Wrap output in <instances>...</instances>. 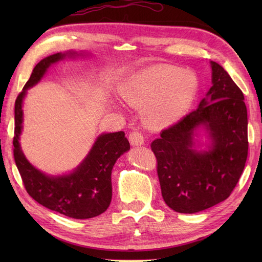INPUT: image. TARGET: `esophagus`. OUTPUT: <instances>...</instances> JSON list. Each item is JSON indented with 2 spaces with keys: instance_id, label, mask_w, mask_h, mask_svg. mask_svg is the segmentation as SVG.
<instances>
[{
  "instance_id": "esophagus-1",
  "label": "esophagus",
  "mask_w": 262,
  "mask_h": 262,
  "mask_svg": "<svg viewBox=\"0 0 262 262\" xmlns=\"http://www.w3.org/2000/svg\"><path fill=\"white\" fill-rule=\"evenodd\" d=\"M128 140H129L132 145H134V146H140L144 144V136L142 133L137 132V130L132 132L129 136H128Z\"/></svg>"
}]
</instances>
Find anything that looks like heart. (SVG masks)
<instances>
[{"mask_svg": "<svg viewBox=\"0 0 262 262\" xmlns=\"http://www.w3.org/2000/svg\"><path fill=\"white\" fill-rule=\"evenodd\" d=\"M198 90L196 75L176 66L155 65L128 79L120 96L134 108H143V117L154 128L174 124L192 104Z\"/></svg>", "mask_w": 262, "mask_h": 262, "instance_id": "heart-1", "label": "heart"}]
</instances>
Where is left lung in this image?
<instances>
[{
	"label": "left lung",
	"instance_id": "left-lung-1",
	"mask_svg": "<svg viewBox=\"0 0 262 262\" xmlns=\"http://www.w3.org/2000/svg\"><path fill=\"white\" fill-rule=\"evenodd\" d=\"M211 71L209 99H203L196 110L151 143L162 197L178 213H197L229 198L247 162L248 114L243 92L220 64L211 62ZM200 124L212 138L208 152L192 149L193 130Z\"/></svg>",
	"mask_w": 262,
	"mask_h": 262
}]
</instances>
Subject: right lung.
Listing matches in <instances>:
<instances>
[{
    "label": "right lung",
    "instance_id": "obj_1",
    "mask_svg": "<svg viewBox=\"0 0 262 262\" xmlns=\"http://www.w3.org/2000/svg\"><path fill=\"white\" fill-rule=\"evenodd\" d=\"M65 57L54 54L40 60L15 100L13 155L27 192L46 208L76 220L92 219L107 210L113 196L111 170L121 154L130 148L124 132L98 137L85 160L73 173L48 177L32 166L22 153L19 136L22 129V100L26 91L45 74L49 65Z\"/></svg>",
    "mask_w": 262,
    "mask_h": 262
}]
</instances>
